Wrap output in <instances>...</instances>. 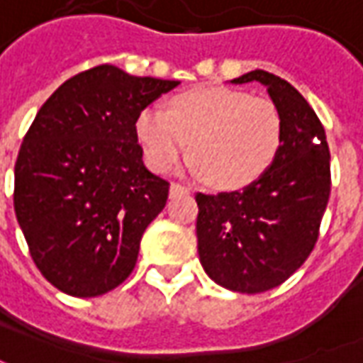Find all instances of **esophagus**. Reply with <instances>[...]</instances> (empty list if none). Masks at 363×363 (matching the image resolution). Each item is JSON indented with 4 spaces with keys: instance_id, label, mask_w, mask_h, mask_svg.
<instances>
[{
    "instance_id": "34e87169",
    "label": "esophagus",
    "mask_w": 363,
    "mask_h": 363,
    "mask_svg": "<svg viewBox=\"0 0 363 363\" xmlns=\"http://www.w3.org/2000/svg\"><path fill=\"white\" fill-rule=\"evenodd\" d=\"M184 192H189V189H186V186H182V184H179V182H173V184H171V189H169V194H171V196H179V194H184Z\"/></svg>"
}]
</instances>
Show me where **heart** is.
Listing matches in <instances>:
<instances>
[{"mask_svg": "<svg viewBox=\"0 0 363 363\" xmlns=\"http://www.w3.org/2000/svg\"><path fill=\"white\" fill-rule=\"evenodd\" d=\"M147 165L169 173L189 153L213 189H241L267 171L281 142V114L264 96L228 87L177 95L169 112L150 106L135 122Z\"/></svg>", "mask_w": 363, "mask_h": 363, "instance_id": "obj_1", "label": "heart"}]
</instances>
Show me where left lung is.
I'll return each mask as SVG.
<instances>
[{"mask_svg":"<svg viewBox=\"0 0 363 363\" xmlns=\"http://www.w3.org/2000/svg\"><path fill=\"white\" fill-rule=\"evenodd\" d=\"M259 82L281 114L276 157L243 190L198 192V255L216 284L239 294L280 286L319 239L330 196V151L325 128L286 79L255 69L231 83Z\"/></svg>","mask_w":363,"mask_h":363,"instance_id":"8db88e82","label":"left lung"}]
</instances>
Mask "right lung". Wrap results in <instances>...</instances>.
<instances>
[{"instance_id": "right-lung-1", "label": "right lung", "mask_w": 363, "mask_h": 363, "mask_svg": "<svg viewBox=\"0 0 363 363\" xmlns=\"http://www.w3.org/2000/svg\"><path fill=\"white\" fill-rule=\"evenodd\" d=\"M177 85L103 64L62 83L28 128L15 216L36 268L67 296H103L134 270L169 196V182L143 165L135 122Z\"/></svg>"}]
</instances>
